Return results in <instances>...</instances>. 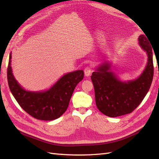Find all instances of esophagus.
Listing matches in <instances>:
<instances>
[{
    "instance_id": "34e87169",
    "label": "esophagus",
    "mask_w": 159,
    "mask_h": 159,
    "mask_svg": "<svg viewBox=\"0 0 159 159\" xmlns=\"http://www.w3.org/2000/svg\"><path fill=\"white\" fill-rule=\"evenodd\" d=\"M91 72H92V69H91L90 66H87L84 69V74H85V75L86 76H89L91 74Z\"/></svg>"
}]
</instances>
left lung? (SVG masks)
Segmentation results:
<instances>
[{
  "label": "left lung",
  "instance_id": "1",
  "mask_svg": "<svg viewBox=\"0 0 159 159\" xmlns=\"http://www.w3.org/2000/svg\"><path fill=\"white\" fill-rule=\"evenodd\" d=\"M146 36L141 35L139 38V44L147 53L148 62L138 79L122 82L109 71L108 63L101 66L91 76L96 105L107 116L116 117L131 113L140 105L150 89L154 75L152 49Z\"/></svg>",
  "mask_w": 159,
  "mask_h": 159
}]
</instances>
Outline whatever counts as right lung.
I'll return each instance as SVG.
<instances>
[{
    "instance_id": "add662e5",
    "label": "right lung",
    "mask_w": 159,
    "mask_h": 159,
    "mask_svg": "<svg viewBox=\"0 0 159 159\" xmlns=\"http://www.w3.org/2000/svg\"><path fill=\"white\" fill-rule=\"evenodd\" d=\"M9 57L7 79L9 88L20 106L34 118L52 121L59 118L68 108L77 84L84 79L83 70H77L64 75L49 90L44 92H30L22 89L14 79Z\"/></svg>"
}]
</instances>
